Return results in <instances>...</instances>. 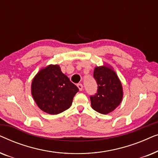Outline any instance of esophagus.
I'll use <instances>...</instances> for the list:
<instances>
[{"label":"esophagus","instance_id":"1","mask_svg":"<svg viewBox=\"0 0 158 158\" xmlns=\"http://www.w3.org/2000/svg\"><path fill=\"white\" fill-rule=\"evenodd\" d=\"M77 88H78V89H79L80 91H81V90H83V85H82V84H81V83L77 84Z\"/></svg>","mask_w":158,"mask_h":158}]
</instances>
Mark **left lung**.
Wrapping results in <instances>:
<instances>
[{
    "instance_id": "1",
    "label": "left lung",
    "mask_w": 158,
    "mask_h": 158,
    "mask_svg": "<svg viewBox=\"0 0 158 158\" xmlns=\"http://www.w3.org/2000/svg\"><path fill=\"white\" fill-rule=\"evenodd\" d=\"M94 77L98 84V92L90 96L91 107L102 114L115 110L123 98V88L121 81L113 68L106 64L96 67Z\"/></svg>"
}]
</instances>
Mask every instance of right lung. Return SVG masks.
<instances>
[{"instance_id":"add662e5","label":"right lung","mask_w":158,"mask_h":158,"mask_svg":"<svg viewBox=\"0 0 158 158\" xmlns=\"http://www.w3.org/2000/svg\"><path fill=\"white\" fill-rule=\"evenodd\" d=\"M78 90L58 64H49L41 69L31 85L32 97L38 107L52 115L69 109Z\"/></svg>"}]
</instances>
